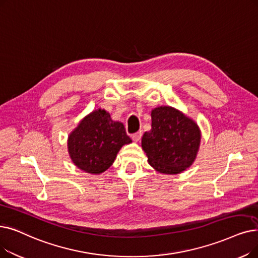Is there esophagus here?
Segmentation results:
<instances>
[{
	"label": "esophagus",
	"instance_id": "1",
	"mask_svg": "<svg viewBox=\"0 0 258 258\" xmlns=\"http://www.w3.org/2000/svg\"><path fill=\"white\" fill-rule=\"evenodd\" d=\"M141 136H142V132L139 131V132H137V133H135V134H133L132 138H133V140L135 141V142H138V141L141 139Z\"/></svg>",
	"mask_w": 258,
	"mask_h": 258
}]
</instances>
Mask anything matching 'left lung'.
I'll return each instance as SVG.
<instances>
[{
    "label": "left lung",
    "instance_id": "8db88e82",
    "mask_svg": "<svg viewBox=\"0 0 258 258\" xmlns=\"http://www.w3.org/2000/svg\"><path fill=\"white\" fill-rule=\"evenodd\" d=\"M151 116L152 128L141 140L149 163L162 174L183 172L199 150L201 133L197 123L171 106L156 107Z\"/></svg>",
    "mask_w": 258,
    "mask_h": 258
}]
</instances>
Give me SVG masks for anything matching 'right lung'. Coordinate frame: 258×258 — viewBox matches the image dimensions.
<instances>
[{"label":"right lung","instance_id":"1","mask_svg":"<svg viewBox=\"0 0 258 258\" xmlns=\"http://www.w3.org/2000/svg\"><path fill=\"white\" fill-rule=\"evenodd\" d=\"M131 142L123 123L113 121L106 110L99 108L84 117L70 134L67 148L76 166L97 175L105 172L120 149Z\"/></svg>","mask_w":258,"mask_h":258}]
</instances>
